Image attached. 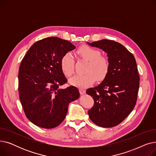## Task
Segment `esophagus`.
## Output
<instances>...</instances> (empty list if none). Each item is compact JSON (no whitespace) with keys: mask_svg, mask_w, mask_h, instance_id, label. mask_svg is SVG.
Segmentation results:
<instances>
[{"mask_svg":"<svg viewBox=\"0 0 156 156\" xmlns=\"http://www.w3.org/2000/svg\"><path fill=\"white\" fill-rule=\"evenodd\" d=\"M85 92H86L85 90H84V89H82V88H80V94L83 95V94H85Z\"/></svg>","mask_w":156,"mask_h":156,"instance_id":"34e87169","label":"esophagus"}]
</instances>
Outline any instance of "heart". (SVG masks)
<instances>
[{
	"label": "heart",
	"mask_w": 156,
	"mask_h": 156,
	"mask_svg": "<svg viewBox=\"0 0 156 156\" xmlns=\"http://www.w3.org/2000/svg\"><path fill=\"white\" fill-rule=\"evenodd\" d=\"M83 59L88 61L84 75L76 76L69 80V83L79 88H86L92 85L95 80L102 81L107 77L110 69V63L105 57L101 55L97 49L84 45L77 51ZM61 68L64 75L71 77L74 74V58L71 54H65L61 59Z\"/></svg>",
	"instance_id": "b5f03b06"
}]
</instances>
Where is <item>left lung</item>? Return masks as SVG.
I'll list each match as a JSON object with an SVG mask.
<instances>
[{
	"label": "left lung",
	"mask_w": 156,
	"mask_h": 156,
	"mask_svg": "<svg viewBox=\"0 0 156 156\" xmlns=\"http://www.w3.org/2000/svg\"><path fill=\"white\" fill-rule=\"evenodd\" d=\"M88 44L102 49L110 63L107 77L99 85L87 90L94 100L88 112L89 118L99 126L114 127L129 115L136 104L140 80L136 62L132 53L114 40L104 39Z\"/></svg>",
	"instance_id": "left-lung-1"
}]
</instances>
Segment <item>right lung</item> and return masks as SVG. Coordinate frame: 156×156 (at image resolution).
I'll list each match as a JSON object with an SVG mask.
<instances>
[{"label": "right lung", "instance_id": "1", "mask_svg": "<svg viewBox=\"0 0 156 156\" xmlns=\"http://www.w3.org/2000/svg\"><path fill=\"white\" fill-rule=\"evenodd\" d=\"M75 48L68 40L48 37L33 45L21 61L20 99L27 118L39 127L59 126L66 116L69 104L80 97L75 87L59 88L68 81L61 70V59Z\"/></svg>", "mask_w": 156, "mask_h": 156}]
</instances>
